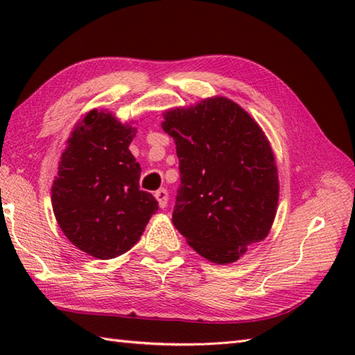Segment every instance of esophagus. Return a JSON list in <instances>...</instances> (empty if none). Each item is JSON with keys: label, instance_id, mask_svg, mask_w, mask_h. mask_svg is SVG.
<instances>
[{"label": "esophagus", "instance_id": "obj_1", "mask_svg": "<svg viewBox=\"0 0 355 355\" xmlns=\"http://www.w3.org/2000/svg\"><path fill=\"white\" fill-rule=\"evenodd\" d=\"M154 197L157 198L158 206H160L162 209H164L166 206H168L169 195H168V191H166V189H158V191L154 193Z\"/></svg>", "mask_w": 355, "mask_h": 355}]
</instances>
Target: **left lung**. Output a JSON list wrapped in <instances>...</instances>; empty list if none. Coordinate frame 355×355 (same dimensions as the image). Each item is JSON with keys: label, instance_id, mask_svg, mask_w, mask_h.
Here are the masks:
<instances>
[{"label": "left lung", "instance_id": "obj_1", "mask_svg": "<svg viewBox=\"0 0 355 355\" xmlns=\"http://www.w3.org/2000/svg\"><path fill=\"white\" fill-rule=\"evenodd\" d=\"M175 141L180 187L172 223L195 252L230 263L266 239L279 182L273 150L259 125L227 97L164 112Z\"/></svg>", "mask_w": 355, "mask_h": 355}]
</instances>
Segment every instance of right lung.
Here are the masks:
<instances>
[{"instance_id": "1", "label": "right lung", "mask_w": 355, "mask_h": 355, "mask_svg": "<svg viewBox=\"0 0 355 355\" xmlns=\"http://www.w3.org/2000/svg\"><path fill=\"white\" fill-rule=\"evenodd\" d=\"M135 128L92 110L74 128L51 186L64 235L97 259L126 253L140 239L157 200L140 191L141 168L130 150Z\"/></svg>"}]
</instances>
